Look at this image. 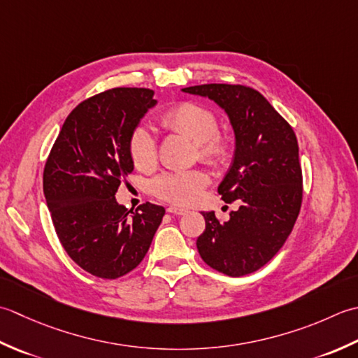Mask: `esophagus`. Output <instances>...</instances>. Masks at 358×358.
<instances>
[{"mask_svg":"<svg viewBox=\"0 0 358 358\" xmlns=\"http://www.w3.org/2000/svg\"><path fill=\"white\" fill-rule=\"evenodd\" d=\"M166 211H169V213H171V215H178V216H180V215H187V213H188V210H187V208L174 207V206H170L169 208H166Z\"/></svg>","mask_w":358,"mask_h":358,"instance_id":"34e87169","label":"esophagus"}]
</instances>
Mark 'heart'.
Wrapping results in <instances>:
<instances>
[{
    "mask_svg": "<svg viewBox=\"0 0 358 358\" xmlns=\"http://www.w3.org/2000/svg\"><path fill=\"white\" fill-rule=\"evenodd\" d=\"M160 123L174 134L196 143L198 156L208 165L225 162L230 152V138L221 133L220 119L210 108L196 101H182L160 115ZM129 157L137 170L150 171L157 164V143L147 127H136L128 138ZM208 178L199 170L166 171L152 180V193L157 198L180 206H188L199 198Z\"/></svg>",
    "mask_w": 358,
    "mask_h": 358,
    "instance_id": "obj_1",
    "label": "heart"
}]
</instances>
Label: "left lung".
Instances as JSON below:
<instances>
[{
	"label": "left lung",
	"mask_w": 358,
	"mask_h": 358,
	"mask_svg": "<svg viewBox=\"0 0 358 358\" xmlns=\"http://www.w3.org/2000/svg\"><path fill=\"white\" fill-rule=\"evenodd\" d=\"M182 91L215 100L229 114L236 137L235 159L217 193L241 206L225 222L213 211L202 213L206 230L196 241L198 252L224 275L257 272L278 253L300 215L303 173L296 136L250 86L210 83Z\"/></svg>",
	"instance_id": "1"
}]
</instances>
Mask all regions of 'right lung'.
Instances as JSON below:
<instances>
[{
    "instance_id": "add662e5",
    "label": "right lung",
    "mask_w": 358,
    "mask_h": 358,
    "mask_svg": "<svg viewBox=\"0 0 358 358\" xmlns=\"http://www.w3.org/2000/svg\"><path fill=\"white\" fill-rule=\"evenodd\" d=\"M147 87H113L77 105L50 150L43 189L63 249L94 276L115 280L147 255L165 208L145 202L136 211L115 193L134 165L128 138L150 108Z\"/></svg>"
}]
</instances>
